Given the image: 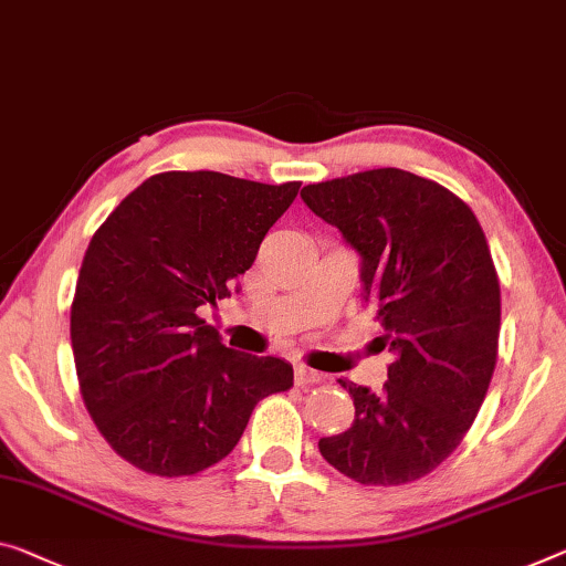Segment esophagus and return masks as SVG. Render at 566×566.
Returning a JSON list of instances; mask_svg holds the SVG:
<instances>
[{"instance_id":"34e87169","label":"esophagus","mask_w":566,"mask_h":566,"mask_svg":"<svg viewBox=\"0 0 566 566\" xmlns=\"http://www.w3.org/2000/svg\"><path fill=\"white\" fill-rule=\"evenodd\" d=\"M324 379H326L324 374L313 371V369H308V367H295V385H298V387L321 385V381H324Z\"/></svg>"}]
</instances>
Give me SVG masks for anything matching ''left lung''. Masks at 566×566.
I'll return each instance as SVG.
<instances>
[{
    "instance_id": "1",
    "label": "left lung",
    "mask_w": 566,
    "mask_h": 566,
    "mask_svg": "<svg viewBox=\"0 0 566 566\" xmlns=\"http://www.w3.org/2000/svg\"><path fill=\"white\" fill-rule=\"evenodd\" d=\"M301 197L361 255L364 301L395 352L379 395L338 379L356 415L318 440L321 455L361 485L420 481L471 430L499 359L501 285L481 222L438 181L392 167Z\"/></svg>"
}]
</instances>
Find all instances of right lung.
<instances>
[{
  "instance_id": "add662e5",
  "label": "right lung",
  "mask_w": 566,
  "mask_h": 566,
  "mask_svg": "<svg viewBox=\"0 0 566 566\" xmlns=\"http://www.w3.org/2000/svg\"><path fill=\"white\" fill-rule=\"evenodd\" d=\"M298 189L161 171L95 230L71 306L77 385L95 428L138 471H207L260 399L293 387L291 364L228 349L199 308L230 295Z\"/></svg>"
}]
</instances>
